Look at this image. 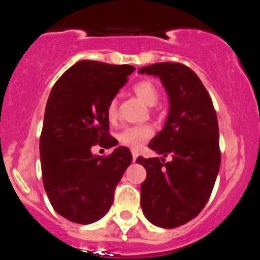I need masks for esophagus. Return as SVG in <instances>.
I'll return each mask as SVG.
<instances>
[{"label": "esophagus", "instance_id": "obj_1", "mask_svg": "<svg viewBox=\"0 0 260 260\" xmlns=\"http://www.w3.org/2000/svg\"><path fill=\"white\" fill-rule=\"evenodd\" d=\"M132 153H133V161H135V160H137V157H138V152L135 150H133Z\"/></svg>", "mask_w": 260, "mask_h": 260}]
</instances>
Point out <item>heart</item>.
I'll return each instance as SVG.
<instances>
[{"label": "heart", "instance_id": "obj_1", "mask_svg": "<svg viewBox=\"0 0 260 260\" xmlns=\"http://www.w3.org/2000/svg\"><path fill=\"white\" fill-rule=\"evenodd\" d=\"M133 92L141 99L144 104L153 107L158 100V89L156 84L151 80H141L133 86ZM108 118L110 121H114L117 118V102L112 100L108 105L107 109ZM152 137V128L147 125H139V126H128L125 127L122 132L118 134L119 143L123 146L133 148V150H138L142 144L146 141H148Z\"/></svg>", "mask_w": 260, "mask_h": 260}]
</instances>
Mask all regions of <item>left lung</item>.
<instances>
[{
	"label": "left lung",
	"mask_w": 260,
	"mask_h": 260,
	"mask_svg": "<svg viewBox=\"0 0 260 260\" xmlns=\"http://www.w3.org/2000/svg\"><path fill=\"white\" fill-rule=\"evenodd\" d=\"M160 78L169 96L164 128L148 144L164 157H138L147 177L141 206L148 221L176 228L198 216L207 204L220 169L219 125L212 100L198 75L187 66L158 62L139 69Z\"/></svg>",
	"instance_id": "obj_1"
}]
</instances>
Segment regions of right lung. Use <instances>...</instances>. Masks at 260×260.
Wrapping results in <instances>:
<instances>
[{
	"mask_svg": "<svg viewBox=\"0 0 260 260\" xmlns=\"http://www.w3.org/2000/svg\"><path fill=\"white\" fill-rule=\"evenodd\" d=\"M134 70L84 59L68 69L50 91L40 137L41 176L52 207L70 221L102 219L132 162L126 147L108 156L93 155L92 147L118 144L109 134L107 109Z\"/></svg>",
	"mask_w": 260,
	"mask_h": 260,
	"instance_id": "add662e5",
	"label": "right lung"
}]
</instances>
